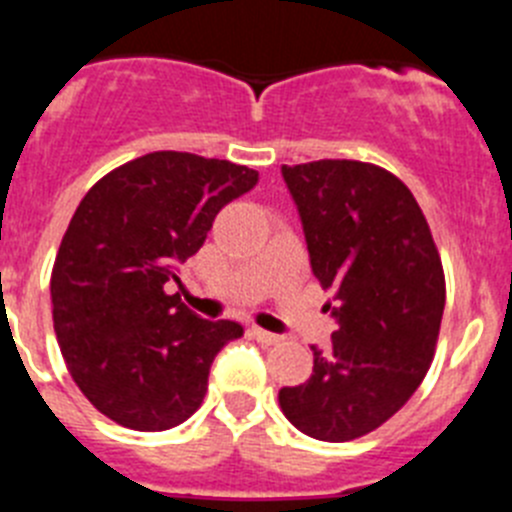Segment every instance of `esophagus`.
<instances>
[{
    "mask_svg": "<svg viewBox=\"0 0 512 512\" xmlns=\"http://www.w3.org/2000/svg\"><path fill=\"white\" fill-rule=\"evenodd\" d=\"M251 333H253V338H256V341L266 343V346H271V343H279V341H282V336H277V333H271V330L256 328V325H253V328H251Z\"/></svg>",
    "mask_w": 512,
    "mask_h": 512,
    "instance_id": "34e87169",
    "label": "esophagus"
}]
</instances>
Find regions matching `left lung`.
<instances>
[{"mask_svg":"<svg viewBox=\"0 0 512 512\" xmlns=\"http://www.w3.org/2000/svg\"><path fill=\"white\" fill-rule=\"evenodd\" d=\"M312 274L333 289L338 328L312 346V377L279 390L287 420L318 441H354L390 420L423 382L446 282L413 192L390 171L346 158L282 166Z\"/></svg>","mask_w":512,"mask_h":512,"instance_id":"obj_1","label":"left lung"}]
</instances>
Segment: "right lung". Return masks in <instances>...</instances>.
<instances>
[{
    "instance_id": "add662e5",
    "label": "right lung",
    "mask_w": 512,
    "mask_h": 512,
    "mask_svg": "<svg viewBox=\"0 0 512 512\" xmlns=\"http://www.w3.org/2000/svg\"><path fill=\"white\" fill-rule=\"evenodd\" d=\"M248 166L153 151L102 176L79 202L51 274L53 330L71 377L102 415L169 431L202 405L217 351L243 328L194 315L166 284L212 220L251 192Z\"/></svg>"
}]
</instances>
